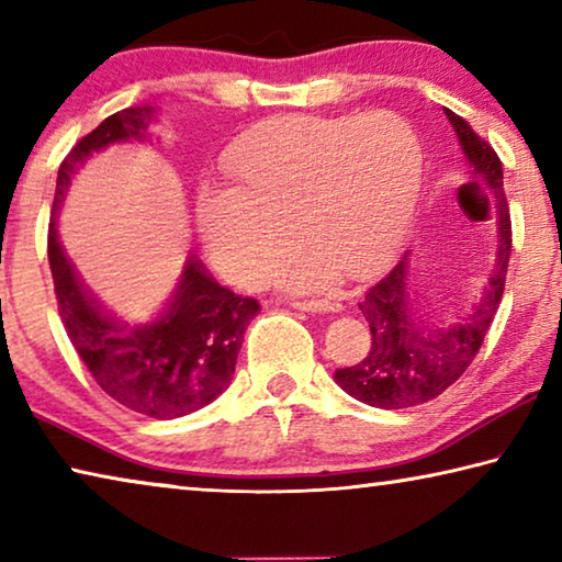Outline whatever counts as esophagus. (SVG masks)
I'll return each mask as SVG.
<instances>
[{
  "instance_id": "obj_1",
  "label": "esophagus",
  "mask_w": 562,
  "mask_h": 562,
  "mask_svg": "<svg viewBox=\"0 0 562 562\" xmlns=\"http://www.w3.org/2000/svg\"><path fill=\"white\" fill-rule=\"evenodd\" d=\"M290 307L304 310V312H339L341 304L329 302V300H304V302H290Z\"/></svg>"
}]
</instances>
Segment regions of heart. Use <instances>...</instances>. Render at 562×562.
<instances>
[{"label":"heart","mask_w":562,"mask_h":562,"mask_svg":"<svg viewBox=\"0 0 562 562\" xmlns=\"http://www.w3.org/2000/svg\"><path fill=\"white\" fill-rule=\"evenodd\" d=\"M235 190H205L198 225L207 255L240 288H265L302 243L294 290H325L337 270L369 278L394 258L422 186V146L404 119L274 116L227 150Z\"/></svg>","instance_id":"b5f03b06"}]
</instances>
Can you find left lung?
Returning <instances> with one entry per match:
<instances>
[{
	"mask_svg": "<svg viewBox=\"0 0 562 562\" xmlns=\"http://www.w3.org/2000/svg\"><path fill=\"white\" fill-rule=\"evenodd\" d=\"M446 119L459 136L469 176L479 188H486L496 203L498 221V260L488 278V288L461 322L436 327L422 317L406 284L408 258L404 255L396 268L369 288L359 302L369 329L372 347L355 367L337 369L335 379L349 396L376 408H408L431 402L446 392L471 367L479 355L483 337L501 307L510 258V213L503 193V166L488 140H483L459 113L449 109Z\"/></svg>",
	"mask_w": 562,
	"mask_h": 562,
	"instance_id": "left-lung-1",
	"label": "left lung"
}]
</instances>
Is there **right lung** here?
<instances>
[{"label": "right lung", "mask_w": 562, "mask_h": 562, "mask_svg": "<svg viewBox=\"0 0 562 562\" xmlns=\"http://www.w3.org/2000/svg\"><path fill=\"white\" fill-rule=\"evenodd\" d=\"M150 109H123L101 121L61 160L49 221V268L59 317L74 349L113 402L150 418H178L221 396L235 374L245 329L260 302L215 282L190 258L158 317L128 322L83 290L56 231V211L83 160L111 144L144 138Z\"/></svg>", "instance_id": "1"}]
</instances>
